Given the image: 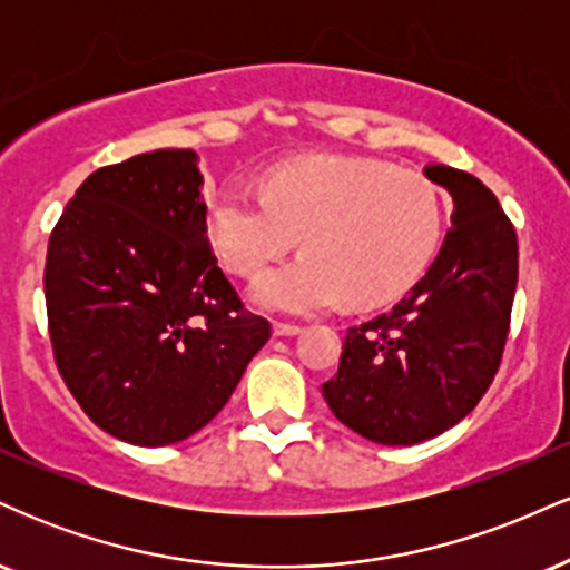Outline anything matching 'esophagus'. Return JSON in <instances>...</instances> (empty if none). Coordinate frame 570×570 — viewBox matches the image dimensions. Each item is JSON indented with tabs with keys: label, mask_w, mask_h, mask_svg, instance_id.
<instances>
[{
	"label": "esophagus",
	"mask_w": 570,
	"mask_h": 570,
	"mask_svg": "<svg viewBox=\"0 0 570 570\" xmlns=\"http://www.w3.org/2000/svg\"><path fill=\"white\" fill-rule=\"evenodd\" d=\"M299 332H303V326H297V324H286V322L273 324V335L276 337H294V335H299Z\"/></svg>",
	"instance_id": "1"
}]
</instances>
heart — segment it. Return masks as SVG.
Wrapping results in <instances>:
<instances>
[{
  "label": "heart",
  "instance_id": "obj_1",
  "mask_svg": "<svg viewBox=\"0 0 570 570\" xmlns=\"http://www.w3.org/2000/svg\"><path fill=\"white\" fill-rule=\"evenodd\" d=\"M208 230L238 276H257L303 233L305 252L254 284V299L311 316L348 299L383 305L407 292L434 254L442 200L426 176L381 160L305 158L278 166L267 189L225 185Z\"/></svg>",
  "mask_w": 570,
  "mask_h": 570
}]
</instances>
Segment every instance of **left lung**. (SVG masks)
Masks as SVG:
<instances>
[{
  "mask_svg": "<svg viewBox=\"0 0 570 570\" xmlns=\"http://www.w3.org/2000/svg\"><path fill=\"white\" fill-rule=\"evenodd\" d=\"M453 195V227L391 311L345 332L324 399L340 423L377 444H415L476 407L501 367L517 289V233L472 174L429 166Z\"/></svg>",
  "mask_w": 570,
  "mask_h": 570,
  "instance_id": "left-lung-1",
  "label": "left lung"
}]
</instances>
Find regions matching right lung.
<instances>
[{
	"label": "right lung",
	"mask_w": 570,
	"mask_h": 570,
	"mask_svg": "<svg viewBox=\"0 0 570 570\" xmlns=\"http://www.w3.org/2000/svg\"><path fill=\"white\" fill-rule=\"evenodd\" d=\"M200 185L193 149L136 155L90 174L50 233L56 367L98 429L141 448L206 426L271 340L217 265Z\"/></svg>",
	"instance_id": "obj_1"
}]
</instances>
